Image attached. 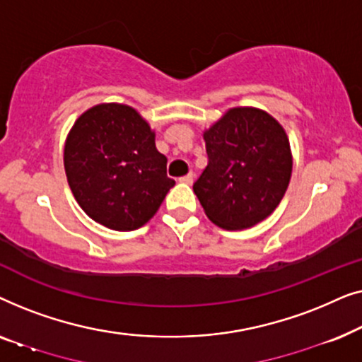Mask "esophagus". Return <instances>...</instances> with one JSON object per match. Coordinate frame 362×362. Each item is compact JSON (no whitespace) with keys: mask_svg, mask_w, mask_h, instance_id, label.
I'll return each mask as SVG.
<instances>
[{"mask_svg":"<svg viewBox=\"0 0 362 362\" xmlns=\"http://www.w3.org/2000/svg\"><path fill=\"white\" fill-rule=\"evenodd\" d=\"M192 181H194V175H192V173L180 177V182H182V185H192Z\"/></svg>","mask_w":362,"mask_h":362,"instance_id":"obj_1","label":"esophagus"}]
</instances>
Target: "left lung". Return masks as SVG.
Here are the masks:
<instances>
[{
	"instance_id": "8db88e82",
	"label": "left lung",
	"mask_w": 362,
	"mask_h": 362,
	"mask_svg": "<svg viewBox=\"0 0 362 362\" xmlns=\"http://www.w3.org/2000/svg\"><path fill=\"white\" fill-rule=\"evenodd\" d=\"M202 138L209 161L192 189L209 221L242 230L267 219L284 199L293 168L279 120L260 108L234 107Z\"/></svg>"
}]
</instances>
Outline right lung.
I'll list each match as a JSON object with an SVG mask.
<instances>
[{"mask_svg": "<svg viewBox=\"0 0 362 362\" xmlns=\"http://www.w3.org/2000/svg\"><path fill=\"white\" fill-rule=\"evenodd\" d=\"M155 132L135 108L98 103L74 123L64 145L67 182L82 211L113 230H135L160 209L175 180Z\"/></svg>", "mask_w": 362, "mask_h": 362, "instance_id": "right-lung-1", "label": "right lung"}]
</instances>
